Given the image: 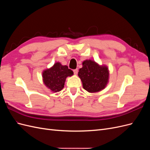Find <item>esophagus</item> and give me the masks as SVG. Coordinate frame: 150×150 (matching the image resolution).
Segmentation results:
<instances>
[{"instance_id": "obj_1", "label": "esophagus", "mask_w": 150, "mask_h": 150, "mask_svg": "<svg viewBox=\"0 0 150 150\" xmlns=\"http://www.w3.org/2000/svg\"><path fill=\"white\" fill-rule=\"evenodd\" d=\"M73 72H74V74H78V69H74V70H73Z\"/></svg>"}]
</instances>
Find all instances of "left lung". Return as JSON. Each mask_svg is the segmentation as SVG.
Instances as JSON below:
<instances>
[{
  "label": "left lung",
  "mask_w": 150,
  "mask_h": 150,
  "mask_svg": "<svg viewBox=\"0 0 150 150\" xmlns=\"http://www.w3.org/2000/svg\"><path fill=\"white\" fill-rule=\"evenodd\" d=\"M78 76L85 90L89 93H96L106 87L109 71L106 66H100L94 61L86 60L83 62V67L79 69Z\"/></svg>",
  "instance_id": "obj_1"
}]
</instances>
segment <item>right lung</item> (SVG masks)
<instances>
[{
	"label": "right lung",
	"instance_id": "obj_1",
	"mask_svg": "<svg viewBox=\"0 0 150 150\" xmlns=\"http://www.w3.org/2000/svg\"><path fill=\"white\" fill-rule=\"evenodd\" d=\"M73 75V71L67 66H62L56 62L50 69L42 73L44 83L53 92H59L64 88L66 78Z\"/></svg>",
	"mask_w": 150,
	"mask_h": 150
}]
</instances>
